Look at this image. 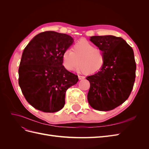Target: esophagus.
Masks as SVG:
<instances>
[{"label": "esophagus", "mask_w": 149, "mask_h": 149, "mask_svg": "<svg viewBox=\"0 0 149 149\" xmlns=\"http://www.w3.org/2000/svg\"><path fill=\"white\" fill-rule=\"evenodd\" d=\"M78 78H79V80H81V79H84L85 77H84V76H78Z\"/></svg>", "instance_id": "34e87169"}]
</instances>
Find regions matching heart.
Returning <instances> with one entry per match:
<instances>
[{"label":"heart","instance_id":"b5f03b06","mask_svg":"<svg viewBox=\"0 0 149 149\" xmlns=\"http://www.w3.org/2000/svg\"><path fill=\"white\" fill-rule=\"evenodd\" d=\"M63 53L62 61L65 68L70 71L78 69L86 74L100 72L105 65L104 53L102 49L95 47L85 39H81L71 48Z\"/></svg>","mask_w":149,"mask_h":149}]
</instances>
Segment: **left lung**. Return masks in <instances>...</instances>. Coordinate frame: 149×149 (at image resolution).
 I'll return each instance as SVG.
<instances>
[{
    "label": "left lung",
    "mask_w": 149,
    "mask_h": 149,
    "mask_svg": "<svg viewBox=\"0 0 149 149\" xmlns=\"http://www.w3.org/2000/svg\"><path fill=\"white\" fill-rule=\"evenodd\" d=\"M90 41L102 49L105 65L97 73L88 76V101L93 109H115L129 97L136 78V64L132 48L120 37L93 36Z\"/></svg>",
    "instance_id": "obj_1"
}]
</instances>
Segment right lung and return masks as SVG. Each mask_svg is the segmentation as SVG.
Segmentation results:
<instances>
[{
    "label": "right lung",
    "mask_w": 149,
    "mask_h": 149,
    "mask_svg": "<svg viewBox=\"0 0 149 149\" xmlns=\"http://www.w3.org/2000/svg\"><path fill=\"white\" fill-rule=\"evenodd\" d=\"M73 42L71 36L53 31L42 32L25 48L19 69V84L26 99L45 112L61 110L66 90L78 81L63 65L62 55Z\"/></svg>",
    "instance_id": "obj_1"
}]
</instances>
